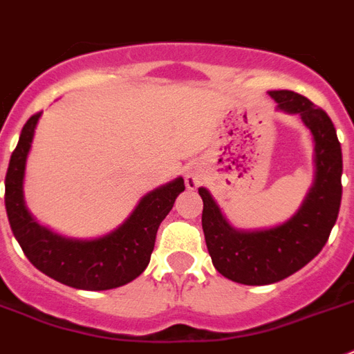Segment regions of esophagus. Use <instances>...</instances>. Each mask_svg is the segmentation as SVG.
Masks as SVG:
<instances>
[{
  "instance_id": "34e87169",
  "label": "esophagus",
  "mask_w": 354,
  "mask_h": 354,
  "mask_svg": "<svg viewBox=\"0 0 354 354\" xmlns=\"http://www.w3.org/2000/svg\"><path fill=\"white\" fill-rule=\"evenodd\" d=\"M201 184H203V177H201L197 171H188V174H186V186H188L189 189L198 188Z\"/></svg>"
}]
</instances>
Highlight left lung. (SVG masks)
Returning a JSON list of instances; mask_svg holds the SVG:
<instances>
[{
    "instance_id": "left-lung-1",
    "label": "left lung",
    "mask_w": 354,
    "mask_h": 354,
    "mask_svg": "<svg viewBox=\"0 0 354 354\" xmlns=\"http://www.w3.org/2000/svg\"><path fill=\"white\" fill-rule=\"evenodd\" d=\"M277 110L299 113L315 141V179L300 208L286 221L262 230H236L227 223L206 188L203 232L215 270L246 286H266L288 279L322 251L337 223L342 201V148L333 121L308 97L289 90H273Z\"/></svg>"
}]
</instances>
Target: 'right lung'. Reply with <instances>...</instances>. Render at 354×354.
<instances>
[{"instance_id":"obj_1","label":"right lung","mask_w":354,"mask_h":354,"mask_svg":"<svg viewBox=\"0 0 354 354\" xmlns=\"http://www.w3.org/2000/svg\"><path fill=\"white\" fill-rule=\"evenodd\" d=\"M41 112L25 122L5 177V208L16 241L41 273L61 284L86 291L124 286L141 275L150 262L159 224L184 192V179L151 189L137 203L127 221L97 239H70L41 226L25 204L26 157Z\"/></svg>"}]
</instances>
